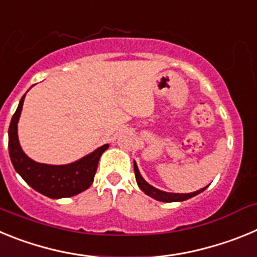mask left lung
<instances>
[{"label":"left lung","instance_id":"left-lung-1","mask_svg":"<svg viewBox=\"0 0 257 257\" xmlns=\"http://www.w3.org/2000/svg\"><path fill=\"white\" fill-rule=\"evenodd\" d=\"M134 170H135V178L136 181H138V185L140 187V189L145 193V194H148L151 196L152 198L157 199V201L161 202H180V201H185V199H189L192 197L197 196L199 193H202L203 190L206 189L207 187L202 188V189L197 190V192L193 193H184V194H180V193H167V192H162V190L157 189V188L152 187L149 185L144 179L142 178V175H140L139 169H138V165L134 163Z\"/></svg>","mask_w":257,"mask_h":257}]
</instances>
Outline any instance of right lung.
<instances>
[{
	"label": "right lung",
	"mask_w": 257,
	"mask_h": 257,
	"mask_svg": "<svg viewBox=\"0 0 257 257\" xmlns=\"http://www.w3.org/2000/svg\"><path fill=\"white\" fill-rule=\"evenodd\" d=\"M24 97L20 99L17 112L11 118L9 127V154L14 169L28 185L49 198H65L83 192L94 181L100 156L109 145L105 144L77 162L64 166L37 163L22 151L18 140V121L22 112Z\"/></svg>",
	"instance_id": "right-lung-1"
}]
</instances>
